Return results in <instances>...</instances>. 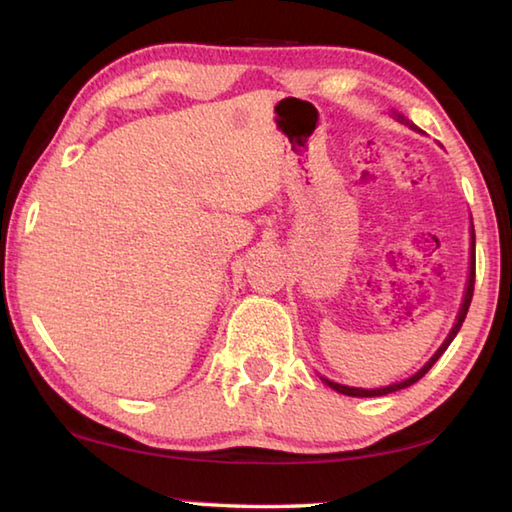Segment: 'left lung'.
<instances>
[{
  "label": "left lung",
  "mask_w": 512,
  "mask_h": 512,
  "mask_svg": "<svg viewBox=\"0 0 512 512\" xmlns=\"http://www.w3.org/2000/svg\"><path fill=\"white\" fill-rule=\"evenodd\" d=\"M389 116H392L394 120H398V123H403V125H407L410 129H414V132H421V129H418L410 118H405L401 111H396V109H392L389 111ZM423 134V132H421ZM472 291H475V226H472V217H470V262H468V280H466V288H463V300H461V306H459V313H457V320H454V324H452V329H450V333H448V338H445L443 342H441V347L434 351V356L425 362V365L418 369V371H414L412 376H407L405 380H398V383H392V385H385V387H376V389H365V387H349V385H342V383H336V380H329V378H324V376H320L322 378V383L324 385H329L331 389H336L338 394H345V396H360V398H371V396H387V394H392V392H398V389H405V387H410V385H414V383H418V380H421L427 371L432 369V365L436 360H439L441 356H443V351L450 347V342L457 338V333H459V329H461V324H463V320H466V315H468V309H470V302H472Z\"/></svg>",
  "instance_id": "obj_1"
}]
</instances>
